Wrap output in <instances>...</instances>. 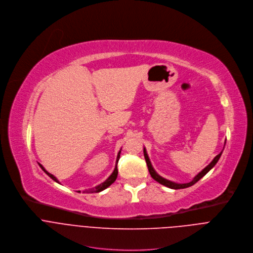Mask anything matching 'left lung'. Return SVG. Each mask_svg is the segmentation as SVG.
<instances>
[{
  "instance_id": "8db88e82",
  "label": "left lung",
  "mask_w": 253,
  "mask_h": 253,
  "mask_svg": "<svg viewBox=\"0 0 253 253\" xmlns=\"http://www.w3.org/2000/svg\"><path fill=\"white\" fill-rule=\"evenodd\" d=\"M221 154H222V151L220 154H218L213 160H212V162L207 167V168H205L203 170H201L198 174H196L195 176H194V178L191 180V181H189V182H187V183H175V182H173V181H170V180H169V179H166V178H164V177H162L160 174H158L157 173V171L154 169V168H153V166H151V164H150V161H149V159H148V156H147V154H146V150H145V147L143 148V156H144V159H145V162H146V165H147V169H148V171H149V173H150V175H151V177H153L155 180H157L158 182H160L161 184H163V185H166V186H168V187H169V188H172V189H180V188H186V187H189V186H191V185H193L194 183H196L201 177H204L216 164H217V162H218V160L220 159V156H221Z\"/></svg>"
}]
</instances>
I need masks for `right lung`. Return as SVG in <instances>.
<instances>
[{
  "label": "right lung",
  "mask_w": 253,
  "mask_h": 253,
  "mask_svg": "<svg viewBox=\"0 0 253 253\" xmlns=\"http://www.w3.org/2000/svg\"><path fill=\"white\" fill-rule=\"evenodd\" d=\"M122 150V149H121ZM121 150L119 151V154H118V157H117V163H116V168H115V169H114V171H113V173L103 182V183H100V184H98V185H96L94 188H91V189H89L88 191L86 190V192H99V191H102V190H104V189H106L107 187H109L112 183H114L115 181H116V179H117V177H118V163H119V160H120V155H121ZM39 166L41 167V169L50 177L52 179H54L56 182H58V183H60V181L57 179V177L56 176H54L53 174H50L49 172H47L45 169H44V168L41 165V164H39Z\"/></svg>",
  "instance_id": "1"
}]
</instances>
